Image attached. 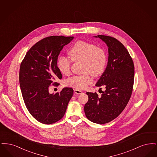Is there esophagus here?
Listing matches in <instances>:
<instances>
[{"instance_id": "obj_1", "label": "esophagus", "mask_w": 157, "mask_h": 157, "mask_svg": "<svg viewBox=\"0 0 157 157\" xmlns=\"http://www.w3.org/2000/svg\"><path fill=\"white\" fill-rule=\"evenodd\" d=\"M74 92H75V94H82V92L81 90H74Z\"/></svg>"}]
</instances>
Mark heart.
I'll use <instances>...</instances> for the list:
<instances>
[{
	"label": "heart",
	"mask_w": 157,
	"mask_h": 157,
	"mask_svg": "<svg viewBox=\"0 0 157 157\" xmlns=\"http://www.w3.org/2000/svg\"><path fill=\"white\" fill-rule=\"evenodd\" d=\"M70 58L74 62H82L83 74L74 75L68 79L67 84L78 90H83L92 82L90 74L98 76L104 72L107 63V54L104 49L84 41H78L69 51ZM72 61L65 56L58 59V67L64 75L70 73Z\"/></svg>",
	"instance_id": "1"
}]
</instances>
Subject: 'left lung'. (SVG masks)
I'll use <instances>...</instances> for the list:
<instances>
[{"label":"left lung","instance_id":"obj_1","mask_svg":"<svg viewBox=\"0 0 157 157\" xmlns=\"http://www.w3.org/2000/svg\"><path fill=\"white\" fill-rule=\"evenodd\" d=\"M95 37L108 47L107 66L95 85L104 86L105 91L101 96L87 92L88 101L84 111L90 121L104 124L118 117L126 107L132 92L134 65L125 47L117 39L105 35Z\"/></svg>","mask_w":157,"mask_h":157}]
</instances>
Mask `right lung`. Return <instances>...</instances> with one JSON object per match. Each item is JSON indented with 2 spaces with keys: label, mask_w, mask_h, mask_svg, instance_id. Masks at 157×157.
<instances>
[{
  "label": "right lung",
  "mask_w": 157,
  "mask_h": 157,
  "mask_svg": "<svg viewBox=\"0 0 157 157\" xmlns=\"http://www.w3.org/2000/svg\"><path fill=\"white\" fill-rule=\"evenodd\" d=\"M73 36H51L33 45L21 64L19 83L25 105L31 115L44 124H53L64 116L74 94L71 88H64L55 94L49 92L51 85L62 75L57 66L58 57L63 46Z\"/></svg>",
  "instance_id": "add662e5"
}]
</instances>
